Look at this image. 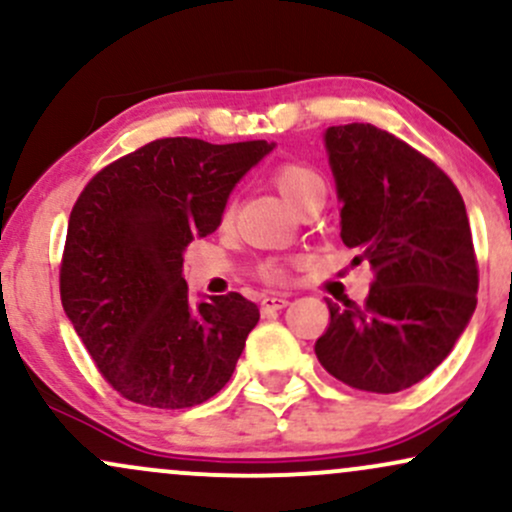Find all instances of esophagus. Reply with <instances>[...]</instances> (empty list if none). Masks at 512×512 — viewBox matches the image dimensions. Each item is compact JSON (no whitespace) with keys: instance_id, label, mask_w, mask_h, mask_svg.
<instances>
[{"instance_id":"34e87169","label":"esophagus","mask_w":512,"mask_h":512,"mask_svg":"<svg viewBox=\"0 0 512 512\" xmlns=\"http://www.w3.org/2000/svg\"><path fill=\"white\" fill-rule=\"evenodd\" d=\"M291 303L289 296L284 293H276V296H264L262 298V310H281Z\"/></svg>"}]
</instances>
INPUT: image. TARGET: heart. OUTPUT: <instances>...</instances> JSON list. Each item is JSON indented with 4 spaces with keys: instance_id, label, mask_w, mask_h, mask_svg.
Returning <instances> with one entry per match:
<instances>
[{
    "instance_id": "obj_1",
    "label": "heart",
    "mask_w": 512,
    "mask_h": 512,
    "mask_svg": "<svg viewBox=\"0 0 512 512\" xmlns=\"http://www.w3.org/2000/svg\"><path fill=\"white\" fill-rule=\"evenodd\" d=\"M272 182L276 190L281 192V197H284L286 202L298 211L308 207V204L315 202V199H325L327 195V185L325 180H322V175L317 173L315 168L305 166V163H293V161L281 163V166L274 168ZM231 219H233V204H228L226 211H223V221H231ZM260 274L262 279L274 281V284H281V281H286V276H289L284 264L276 260L264 262L260 267Z\"/></svg>"
}]
</instances>
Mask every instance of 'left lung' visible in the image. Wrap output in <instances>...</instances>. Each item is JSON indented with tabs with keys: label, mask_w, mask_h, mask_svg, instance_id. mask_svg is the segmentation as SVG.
Here are the masks:
<instances>
[{
	"label": "left lung",
	"mask_w": 512,
	"mask_h": 512,
	"mask_svg": "<svg viewBox=\"0 0 512 512\" xmlns=\"http://www.w3.org/2000/svg\"><path fill=\"white\" fill-rule=\"evenodd\" d=\"M325 146L342 202V240L368 260L366 303L327 301L317 361L363 392L407 390L450 354L477 308L479 267L455 182L395 134L330 127Z\"/></svg>",
	"instance_id": "obj_1"
}]
</instances>
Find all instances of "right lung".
Masks as SVG:
<instances>
[{
  "mask_svg": "<svg viewBox=\"0 0 512 512\" xmlns=\"http://www.w3.org/2000/svg\"><path fill=\"white\" fill-rule=\"evenodd\" d=\"M274 144L168 137L88 180L72 216L60 296L96 368L129 402L187 409L231 380L257 305L231 291L192 308L182 252L219 228L228 195Z\"/></svg>",
  "mask_w": 512,
  "mask_h": 512,
  "instance_id": "right-lung-1",
  "label": "right lung"
}]
</instances>
